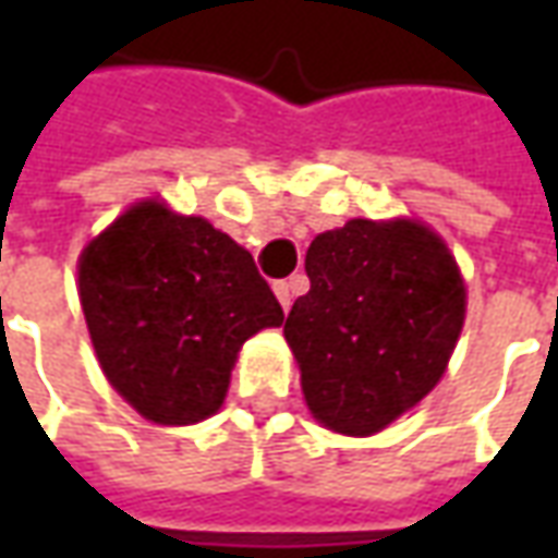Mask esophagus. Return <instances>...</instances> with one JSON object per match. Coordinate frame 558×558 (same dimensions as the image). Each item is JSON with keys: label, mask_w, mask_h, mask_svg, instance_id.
<instances>
[{"label": "esophagus", "mask_w": 558, "mask_h": 558, "mask_svg": "<svg viewBox=\"0 0 558 558\" xmlns=\"http://www.w3.org/2000/svg\"><path fill=\"white\" fill-rule=\"evenodd\" d=\"M275 295H278V302L283 311H290V304H292V283L290 280H278L275 283Z\"/></svg>", "instance_id": "obj_1"}]
</instances>
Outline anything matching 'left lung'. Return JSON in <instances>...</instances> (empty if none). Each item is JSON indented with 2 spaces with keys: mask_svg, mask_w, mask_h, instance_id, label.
Segmentation results:
<instances>
[{
  "mask_svg": "<svg viewBox=\"0 0 558 558\" xmlns=\"http://www.w3.org/2000/svg\"><path fill=\"white\" fill-rule=\"evenodd\" d=\"M307 295L287 316L307 410L323 427L371 436L442 379L466 316L448 244L421 220L352 218L319 232Z\"/></svg>",
  "mask_w": 558,
  "mask_h": 558,
  "instance_id": "8db88e82",
  "label": "left lung"
}]
</instances>
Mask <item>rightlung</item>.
Returning a JSON list of instances; mask_svg holds the SVG:
<instances>
[{"instance_id": "add662e5", "label": "right lung", "mask_w": 558, "mask_h": 558, "mask_svg": "<svg viewBox=\"0 0 558 558\" xmlns=\"http://www.w3.org/2000/svg\"><path fill=\"white\" fill-rule=\"evenodd\" d=\"M77 275L104 376L155 424L215 415L244 340L283 323L242 244L158 199L131 206L92 239Z\"/></svg>"}]
</instances>
